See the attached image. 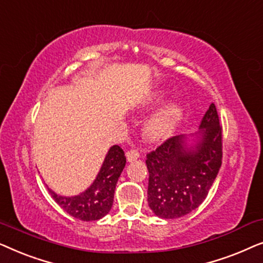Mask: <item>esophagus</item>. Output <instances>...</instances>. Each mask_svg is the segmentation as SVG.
Here are the masks:
<instances>
[{
    "label": "esophagus",
    "mask_w": 263,
    "mask_h": 263,
    "mask_svg": "<svg viewBox=\"0 0 263 263\" xmlns=\"http://www.w3.org/2000/svg\"><path fill=\"white\" fill-rule=\"evenodd\" d=\"M125 157H127V160L129 161V163H132V161L136 160V159H138V158H139L138 149H134V148L129 149L128 152L125 153Z\"/></svg>",
    "instance_id": "obj_1"
}]
</instances>
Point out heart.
<instances>
[{
    "mask_svg": "<svg viewBox=\"0 0 263 263\" xmlns=\"http://www.w3.org/2000/svg\"><path fill=\"white\" fill-rule=\"evenodd\" d=\"M164 92L157 89L149 95L151 100H158L163 97ZM183 116V107L181 104L171 102L160 107L154 112L145 123V133L149 139L159 140L167 136L181 121Z\"/></svg>",
    "mask_w": 263,
    "mask_h": 263,
    "instance_id": "heart-1",
    "label": "heart"
}]
</instances>
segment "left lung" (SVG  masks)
Instances as JSON below:
<instances>
[{"mask_svg": "<svg viewBox=\"0 0 263 263\" xmlns=\"http://www.w3.org/2000/svg\"><path fill=\"white\" fill-rule=\"evenodd\" d=\"M221 157V127L211 104L199 132L174 136L147 154V200L153 213L177 219L196 210L217 178Z\"/></svg>", "mask_w": 263, "mask_h": 263, "instance_id": "8db88e82", "label": "left lung"}]
</instances>
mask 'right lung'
Instances as JSON below:
<instances>
[{"label":"right lung","mask_w":263,"mask_h":263,"mask_svg":"<svg viewBox=\"0 0 263 263\" xmlns=\"http://www.w3.org/2000/svg\"><path fill=\"white\" fill-rule=\"evenodd\" d=\"M124 166L123 149L114 145L107 151L95 181L84 192L78 195L63 196L46 186L52 199L71 217L84 221L99 220L105 217L112 207L115 189Z\"/></svg>","instance_id":"1"}]
</instances>
